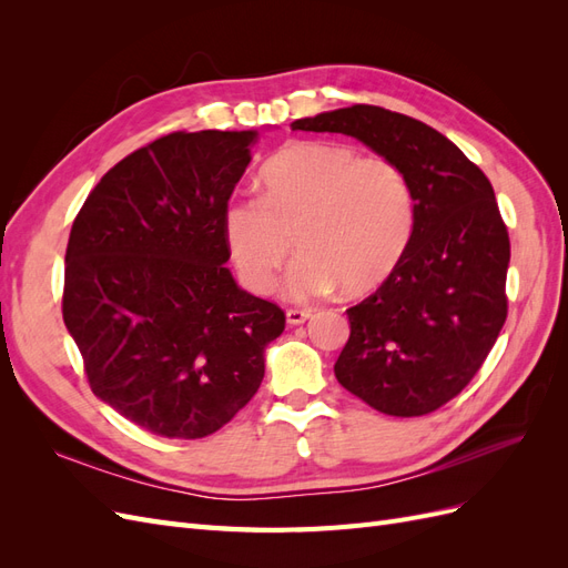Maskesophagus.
Returning a JSON list of instances; mask_svg holds the SVG:
<instances>
[{"label":"esophagus","mask_w":568,"mask_h":568,"mask_svg":"<svg viewBox=\"0 0 568 568\" xmlns=\"http://www.w3.org/2000/svg\"><path fill=\"white\" fill-rule=\"evenodd\" d=\"M313 317V311H307V307H288L286 311V322L288 324H303L305 320Z\"/></svg>","instance_id":"1"}]
</instances>
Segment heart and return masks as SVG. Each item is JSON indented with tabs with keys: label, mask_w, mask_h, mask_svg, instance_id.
Here are the masks:
<instances>
[{
	"label": "heart",
	"mask_w": 568,
	"mask_h": 568,
	"mask_svg": "<svg viewBox=\"0 0 568 568\" xmlns=\"http://www.w3.org/2000/svg\"><path fill=\"white\" fill-rule=\"evenodd\" d=\"M261 196H234L222 232L239 280L267 294L291 248L284 291L313 298L338 282L363 291L384 280L412 230L415 201L398 163L379 153L359 156L341 142H294L261 170Z\"/></svg>",
	"instance_id": "b5f03b06"
}]
</instances>
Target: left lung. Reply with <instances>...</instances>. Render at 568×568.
I'll use <instances>...</instances> for the list:
<instances>
[{
    "mask_svg": "<svg viewBox=\"0 0 568 568\" xmlns=\"http://www.w3.org/2000/svg\"><path fill=\"white\" fill-rule=\"evenodd\" d=\"M291 130L351 134L409 182V242L386 282L346 311L334 374L384 415H428L474 379L507 320L509 234L493 184L448 136L382 106L301 118Z\"/></svg>",
    "mask_w": 568,
    "mask_h": 568,
    "instance_id": "obj_1",
    "label": "left lung"
}]
</instances>
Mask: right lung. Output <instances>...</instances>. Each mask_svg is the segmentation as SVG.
<instances>
[{"mask_svg":"<svg viewBox=\"0 0 568 568\" xmlns=\"http://www.w3.org/2000/svg\"><path fill=\"white\" fill-rule=\"evenodd\" d=\"M255 132H170L115 163L65 248L63 322L97 398L163 438H203L242 409L284 332L239 288L222 211Z\"/></svg>","mask_w":568,"mask_h":568,"instance_id":"1","label":"right lung"}]
</instances>
